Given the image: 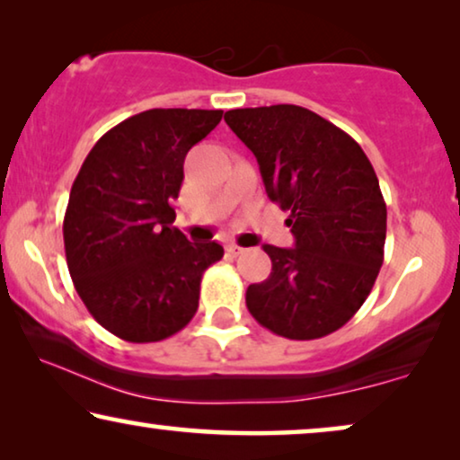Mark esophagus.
<instances>
[{
  "instance_id": "esophagus-1",
  "label": "esophagus",
  "mask_w": 460,
  "mask_h": 460,
  "mask_svg": "<svg viewBox=\"0 0 460 460\" xmlns=\"http://www.w3.org/2000/svg\"><path fill=\"white\" fill-rule=\"evenodd\" d=\"M243 248H242V245H237V243H229L227 245V254L229 256H239V254H243Z\"/></svg>"
}]
</instances>
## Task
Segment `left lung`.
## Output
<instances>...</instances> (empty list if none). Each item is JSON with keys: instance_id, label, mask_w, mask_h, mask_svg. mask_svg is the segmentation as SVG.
Listing matches in <instances>:
<instances>
[{"instance_id": "left-lung-1", "label": "left lung", "mask_w": 460, "mask_h": 460, "mask_svg": "<svg viewBox=\"0 0 460 460\" xmlns=\"http://www.w3.org/2000/svg\"><path fill=\"white\" fill-rule=\"evenodd\" d=\"M261 166L270 202L289 212L294 248L262 245L273 270L245 292L250 314L281 338L338 332L384 264L387 210L377 174L350 135L294 103L225 112Z\"/></svg>"}]
</instances>
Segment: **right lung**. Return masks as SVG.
Instances as JSON below:
<instances>
[{
    "label": "right lung",
    "instance_id": "right-lung-1",
    "mask_svg": "<svg viewBox=\"0 0 460 460\" xmlns=\"http://www.w3.org/2000/svg\"><path fill=\"white\" fill-rule=\"evenodd\" d=\"M223 110L154 108L122 120L87 154L64 215L76 294L103 329L135 344L166 340L193 319L217 242L172 227L187 152Z\"/></svg>",
    "mask_w": 460,
    "mask_h": 460
}]
</instances>
